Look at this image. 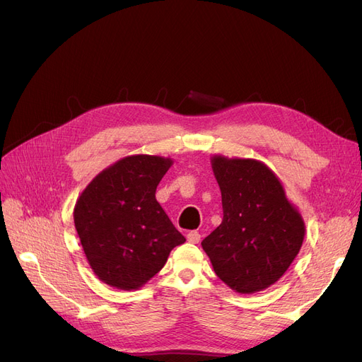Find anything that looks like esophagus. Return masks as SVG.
<instances>
[{"mask_svg": "<svg viewBox=\"0 0 362 362\" xmlns=\"http://www.w3.org/2000/svg\"><path fill=\"white\" fill-rule=\"evenodd\" d=\"M187 240H189L190 243H193V245L199 243V242H201V234L196 233V231H190V233L187 234Z\"/></svg>", "mask_w": 362, "mask_h": 362, "instance_id": "obj_1", "label": "esophagus"}]
</instances>
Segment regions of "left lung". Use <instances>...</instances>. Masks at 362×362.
Returning <instances> with one entry per match:
<instances>
[{
    "instance_id": "obj_1",
    "label": "left lung",
    "mask_w": 362,
    "mask_h": 362,
    "mask_svg": "<svg viewBox=\"0 0 362 362\" xmlns=\"http://www.w3.org/2000/svg\"><path fill=\"white\" fill-rule=\"evenodd\" d=\"M223 218L202 240L216 275L240 294L269 288L298 257L305 222L282 181L254 158L211 157Z\"/></svg>"
}]
</instances>
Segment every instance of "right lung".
<instances>
[{
	"mask_svg": "<svg viewBox=\"0 0 362 362\" xmlns=\"http://www.w3.org/2000/svg\"><path fill=\"white\" fill-rule=\"evenodd\" d=\"M170 157L136 154L117 160L86 185L74 223L98 279L117 290H139L185 242L156 199Z\"/></svg>",
	"mask_w": 362,
	"mask_h": 362,
	"instance_id": "add662e5",
	"label": "right lung"
}]
</instances>
